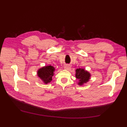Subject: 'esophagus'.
I'll use <instances>...</instances> for the list:
<instances>
[{
  "instance_id": "1",
  "label": "esophagus",
  "mask_w": 127,
  "mask_h": 127,
  "mask_svg": "<svg viewBox=\"0 0 127 127\" xmlns=\"http://www.w3.org/2000/svg\"><path fill=\"white\" fill-rule=\"evenodd\" d=\"M64 68L66 69V70H69L71 68V66L69 65V64H66V65H64Z\"/></svg>"
}]
</instances>
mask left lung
<instances>
[{
	"instance_id": "8db88e82",
	"label": "left lung",
	"mask_w": 127,
	"mask_h": 127,
	"mask_svg": "<svg viewBox=\"0 0 127 127\" xmlns=\"http://www.w3.org/2000/svg\"><path fill=\"white\" fill-rule=\"evenodd\" d=\"M75 71H76L75 77L79 80V82L77 83L78 85L81 86L90 81L91 74L87 70H86L85 69L78 68L76 69Z\"/></svg>"
}]
</instances>
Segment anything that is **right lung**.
<instances>
[{
  "label": "right lung",
  "mask_w": 127,
  "mask_h": 127,
  "mask_svg": "<svg viewBox=\"0 0 127 127\" xmlns=\"http://www.w3.org/2000/svg\"><path fill=\"white\" fill-rule=\"evenodd\" d=\"M56 71L55 67L51 65L42 66L37 71V75L43 83L47 84L52 81V77Z\"/></svg>",
  "instance_id": "right-lung-1"
}]
</instances>
